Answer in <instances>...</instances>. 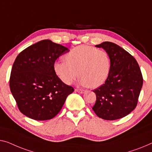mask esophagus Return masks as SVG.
Wrapping results in <instances>:
<instances>
[{"mask_svg":"<svg viewBox=\"0 0 152 152\" xmlns=\"http://www.w3.org/2000/svg\"><path fill=\"white\" fill-rule=\"evenodd\" d=\"M75 91L76 92H78L80 93V94H83V93H85V90H83V89H76Z\"/></svg>","mask_w":152,"mask_h":152,"instance_id":"34e87169","label":"esophagus"}]
</instances>
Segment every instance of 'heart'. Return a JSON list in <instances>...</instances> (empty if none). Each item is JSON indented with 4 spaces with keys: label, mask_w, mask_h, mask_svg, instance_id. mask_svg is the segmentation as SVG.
I'll return each mask as SVG.
<instances>
[{
    "label": "heart",
    "mask_w": 152,
    "mask_h": 152,
    "mask_svg": "<svg viewBox=\"0 0 152 152\" xmlns=\"http://www.w3.org/2000/svg\"><path fill=\"white\" fill-rule=\"evenodd\" d=\"M64 58L65 61L54 63L53 69L66 85L73 83L79 74L80 85L96 89L102 85L109 75L111 63L105 50L83 45L74 48Z\"/></svg>",
    "instance_id": "1"
}]
</instances>
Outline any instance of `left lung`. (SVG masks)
I'll return each instance as SVG.
<instances>
[{
    "mask_svg": "<svg viewBox=\"0 0 152 152\" xmlns=\"http://www.w3.org/2000/svg\"><path fill=\"white\" fill-rule=\"evenodd\" d=\"M102 48L110 58V70L105 83L93 91L96 102L92 109L105 120L121 119L137 106L142 86L139 65L131 54L114 43L96 45Z\"/></svg>",
    "mask_w": 152,
    "mask_h": 152,
    "instance_id": "left-lung-1",
    "label": "left lung"
}]
</instances>
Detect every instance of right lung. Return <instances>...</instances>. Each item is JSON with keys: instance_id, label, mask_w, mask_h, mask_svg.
<instances>
[{"instance_id": "add662e5", "label": "right lung", "mask_w": 152, "mask_h": 152, "mask_svg": "<svg viewBox=\"0 0 152 152\" xmlns=\"http://www.w3.org/2000/svg\"><path fill=\"white\" fill-rule=\"evenodd\" d=\"M67 48L49 39L26 48L15 58L11 72V92L22 114L44 121L53 119L74 89L54 73L53 65Z\"/></svg>"}]
</instances>
